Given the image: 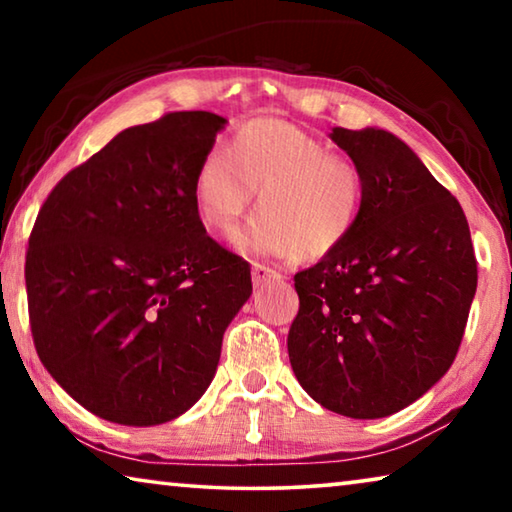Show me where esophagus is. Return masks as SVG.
<instances>
[{
  "label": "esophagus",
  "instance_id": "1",
  "mask_svg": "<svg viewBox=\"0 0 512 512\" xmlns=\"http://www.w3.org/2000/svg\"><path fill=\"white\" fill-rule=\"evenodd\" d=\"M250 275H253L255 287H262L264 282H271V280H277V277H280V273H275L273 268H268L264 264H253V271H250Z\"/></svg>",
  "mask_w": 512,
  "mask_h": 512
}]
</instances>
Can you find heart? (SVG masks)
Masks as SVG:
<instances>
[{
	"label": "heart",
	"mask_w": 512,
	"mask_h": 512,
	"mask_svg": "<svg viewBox=\"0 0 512 512\" xmlns=\"http://www.w3.org/2000/svg\"><path fill=\"white\" fill-rule=\"evenodd\" d=\"M255 192L259 212L239 246L302 264L339 253L366 210V176L357 164L275 117L241 124L228 151L205 153L194 171L196 214L216 237L237 235Z\"/></svg>",
	"instance_id": "obj_1"
}]
</instances>
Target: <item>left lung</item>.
Wrapping results in <instances>:
<instances>
[{"mask_svg": "<svg viewBox=\"0 0 512 512\" xmlns=\"http://www.w3.org/2000/svg\"><path fill=\"white\" fill-rule=\"evenodd\" d=\"M366 176L348 244L293 277L289 359L300 386L348 418H384L445 375L476 291L463 207L395 135L334 128Z\"/></svg>", "mask_w": 512, "mask_h": 512, "instance_id": "obj_1", "label": "left lung"}]
</instances>
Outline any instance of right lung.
I'll list each match as a JSON object with an SVG mask.
<instances>
[{"label":"right lung","instance_id":"right-lung-1","mask_svg":"<svg viewBox=\"0 0 512 512\" xmlns=\"http://www.w3.org/2000/svg\"><path fill=\"white\" fill-rule=\"evenodd\" d=\"M225 119L167 112L58 180L33 223L29 325L42 366L103 420L149 427L196 404L250 266L207 235L192 198Z\"/></svg>","mask_w":512,"mask_h":512}]
</instances>
